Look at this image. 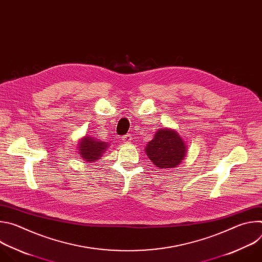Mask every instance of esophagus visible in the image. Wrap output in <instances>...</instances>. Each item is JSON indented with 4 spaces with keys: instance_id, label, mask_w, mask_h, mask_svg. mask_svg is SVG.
<instances>
[{
    "instance_id": "34e87169",
    "label": "esophagus",
    "mask_w": 262,
    "mask_h": 262,
    "mask_svg": "<svg viewBox=\"0 0 262 262\" xmlns=\"http://www.w3.org/2000/svg\"><path fill=\"white\" fill-rule=\"evenodd\" d=\"M121 140H122V142H123V143H130V141L133 140V138H132V135L127 134V135H124V136H122Z\"/></svg>"
}]
</instances>
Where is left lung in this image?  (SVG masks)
I'll list each match as a JSON object with an SVG mask.
<instances>
[{
	"label": "left lung",
	"instance_id": "left-lung-1",
	"mask_svg": "<svg viewBox=\"0 0 262 262\" xmlns=\"http://www.w3.org/2000/svg\"><path fill=\"white\" fill-rule=\"evenodd\" d=\"M145 152L157 167L168 169L181 163L186 154V147L175 130L164 128L158 130L155 138L148 142Z\"/></svg>",
	"mask_w": 262,
	"mask_h": 262
}]
</instances>
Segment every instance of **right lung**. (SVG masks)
<instances>
[{"mask_svg": "<svg viewBox=\"0 0 262 262\" xmlns=\"http://www.w3.org/2000/svg\"><path fill=\"white\" fill-rule=\"evenodd\" d=\"M108 144L96 140L91 137H86L79 143V151L82 159L86 162H95L101 158L106 150Z\"/></svg>", "mask_w": 262, "mask_h": 262, "instance_id": "obj_1", "label": "right lung"}]
</instances>
